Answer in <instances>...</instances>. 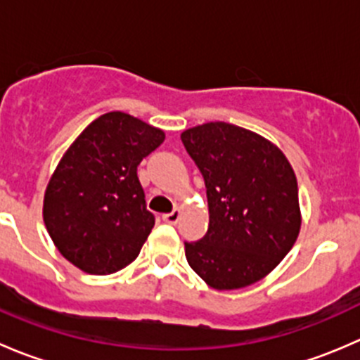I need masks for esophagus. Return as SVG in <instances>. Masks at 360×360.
I'll return each mask as SVG.
<instances>
[{
    "label": "esophagus",
    "instance_id": "34e87169",
    "mask_svg": "<svg viewBox=\"0 0 360 360\" xmlns=\"http://www.w3.org/2000/svg\"><path fill=\"white\" fill-rule=\"evenodd\" d=\"M179 217H181V209H174L172 212L163 214V221H165V223H170V224H176L177 221H179Z\"/></svg>",
    "mask_w": 360,
    "mask_h": 360
}]
</instances>
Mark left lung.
<instances>
[{
    "label": "left lung",
    "instance_id": "1",
    "mask_svg": "<svg viewBox=\"0 0 360 360\" xmlns=\"http://www.w3.org/2000/svg\"><path fill=\"white\" fill-rule=\"evenodd\" d=\"M207 188L209 228L184 242L186 259L210 288L261 281L292 249L301 226L297 181L288 158L264 137L224 122L181 134Z\"/></svg>",
    "mask_w": 360,
    "mask_h": 360
}]
</instances>
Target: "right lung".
<instances>
[{
    "label": "right lung",
    "mask_w": 360,
    "mask_h": 360,
    "mask_svg": "<svg viewBox=\"0 0 360 360\" xmlns=\"http://www.w3.org/2000/svg\"><path fill=\"white\" fill-rule=\"evenodd\" d=\"M163 139V130L111 111L69 146L46 186L43 221L59 252L79 270L115 274L139 256L155 216L137 165Z\"/></svg>",
    "instance_id": "obj_1"
}]
</instances>
